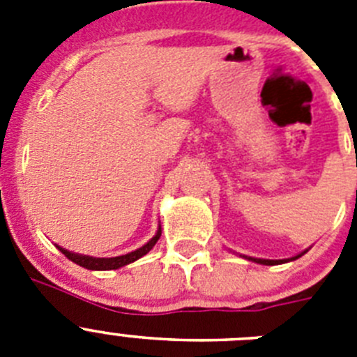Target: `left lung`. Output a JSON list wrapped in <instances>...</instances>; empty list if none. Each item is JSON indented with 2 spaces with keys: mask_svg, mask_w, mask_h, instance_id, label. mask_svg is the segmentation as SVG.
Returning a JSON list of instances; mask_svg holds the SVG:
<instances>
[{
  "mask_svg": "<svg viewBox=\"0 0 357 357\" xmlns=\"http://www.w3.org/2000/svg\"><path fill=\"white\" fill-rule=\"evenodd\" d=\"M305 252H301L298 255H293V257H289V259H261V257H248V255H241V257H245V259L252 261V263H257V264H266V266H273V264H282V263H289V261H295L298 259L301 255H304Z\"/></svg>",
  "mask_w": 357,
  "mask_h": 357,
  "instance_id": "left-lung-1",
  "label": "left lung"
}]
</instances>
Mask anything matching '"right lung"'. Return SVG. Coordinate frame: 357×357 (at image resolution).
<instances>
[{
    "label": "right lung",
    "mask_w": 357,
    "mask_h": 357,
    "mask_svg": "<svg viewBox=\"0 0 357 357\" xmlns=\"http://www.w3.org/2000/svg\"><path fill=\"white\" fill-rule=\"evenodd\" d=\"M159 238H160V225L159 229H157L155 236H153L146 245H143V247L137 248V250L134 252H128V254L125 255H116V257H93V255L77 254V252H69L68 248H62L59 247V245H56V248H59V250H61L69 261L77 263L78 266L87 268V270H96V272H103V270H118V268L127 266V264L141 259L143 255H146L151 248L155 247V243L159 241Z\"/></svg>",
    "instance_id": "add662e5"
}]
</instances>
